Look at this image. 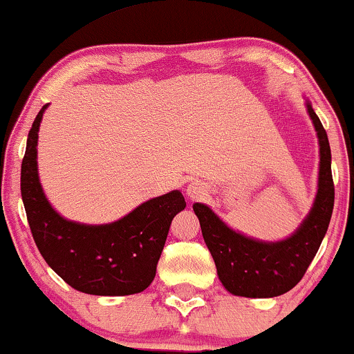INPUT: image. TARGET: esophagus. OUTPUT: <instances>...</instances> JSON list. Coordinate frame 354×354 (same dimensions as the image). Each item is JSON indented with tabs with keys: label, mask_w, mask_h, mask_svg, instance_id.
<instances>
[{
	"label": "esophagus",
	"mask_w": 354,
	"mask_h": 354,
	"mask_svg": "<svg viewBox=\"0 0 354 354\" xmlns=\"http://www.w3.org/2000/svg\"><path fill=\"white\" fill-rule=\"evenodd\" d=\"M185 194H187V197H189V200H192V202H200V200H203L205 197H207L208 190H207V185H205L203 182L194 180L187 185Z\"/></svg>",
	"instance_id": "esophagus-1"
}]
</instances>
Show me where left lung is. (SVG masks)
<instances>
[{
	"instance_id": "left-lung-1",
	"label": "left lung",
	"mask_w": 354,
	"mask_h": 354,
	"mask_svg": "<svg viewBox=\"0 0 354 354\" xmlns=\"http://www.w3.org/2000/svg\"><path fill=\"white\" fill-rule=\"evenodd\" d=\"M305 106L320 146L318 189L310 212L290 236L281 241L246 236L230 228L208 205L194 203L218 279L230 294L238 297L269 299L289 292L304 277L328 230L335 202L330 142L308 100Z\"/></svg>"
}]
</instances>
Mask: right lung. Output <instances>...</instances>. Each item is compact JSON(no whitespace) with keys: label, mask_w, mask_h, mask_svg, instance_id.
I'll use <instances>...</instances> for the list:
<instances>
[{"label":"right lung","mask_w":354,"mask_h":354,"mask_svg":"<svg viewBox=\"0 0 354 354\" xmlns=\"http://www.w3.org/2000/svg\"><path fill=\"white\" fill-rule=\"evenodd\" d=\"M47 106L34 120L21 165V195L37 250L68 286L84 294H139L154 281L170 223L187 205L184 195L172 190L104 225L78 223L59 215L37 172L39 126Z\"/></svg>","instance_id":"obj_1"}]
</instances>
